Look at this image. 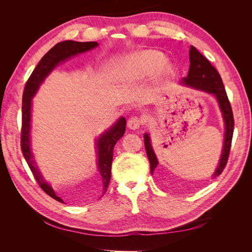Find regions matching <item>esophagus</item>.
Masks as SVG:
<instances>
[{
    "instance_id": "obj_1",
    "label": "esophagus",
    "mask_w": 252,
    "mask_h": 252,
    "mask_svg": "<svg viewBox=\"0 0 252 252\" xmlns=\"http://www.w3.org/2000/svg\"><path fill=\"white\" fill-rule=\"evenodd\" d=\"M141 125H142V120H141V118L135 117V116H134V117H131L130 119L128 120V122H127L128 128L132 129V130H135V129H138Z\"/></svg>"
}]
</instances>
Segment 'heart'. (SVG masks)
<instances>
[{
	"mask_svg": "<svg viewBox=\"0 0 252 252\" xmlns=\"http://www.w3.org/2000/svg\"><path fill=\"white\" fill-rule=\"evenodd\" d=\"M165 63V56L157 50H144L131 56L124 63L126 74L131 78H140L157 71ZM171 67L167 65L164 73L169 74Z\"/></svg>",
	"mask_w": 252,
	"mask_h": 252,
	"instance_id": "obj_1",
	"label": "heart"
}]
</instances>
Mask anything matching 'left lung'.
I'll use <instances>...</instances> for the list:
<instances>
[{
	"instance_id": "left-lung-1",
	"label": "left lung",
	"mask_w": 252,
	"mask_h": 252,
	"mask_svg": "<svg viewBox=\"0 0 252 252\" xmlns=\"http://www.w3.org/2000/svg\"><path fill=\"white\" fill-rule=\"evenodd\" d=\"M189 71L187 77L183 79L182 83L186 86L192 87L197 90L205 91V93L212 94L216 96L219 103L220 109L222 111V116L225 123V138L224 145L222 150V156L220 158V163L215 173L212 174V178L215 179L223 172L225 166L227 164L228 158H229V152L231 147V141L233 135V127L234 120L233 113L231 109V105L226 94L224 84L220 78V73L215 67L211 65L209 61L206 59L201 52H199L195 47L191 46L189 50ZM144 143L145 148H146L147 157L150 163V171L154 172L158 162L156 157V154L151 146L150 136L148 133L144 134Z\"/></svg>"
}]
</instances>
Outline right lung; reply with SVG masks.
I'll return each mask as SVG.
<instances>
[{
  "label": "right lung",
  "mask_w": 252,
  "mask_h": 252,
  "mask_svg": "<svg viewBox=\"0 0 252 252\" xmlns=\"http://www.w3.org/2000/svg\"><path fill=\"white\" fill-rule=\"evenodd\" d=\"M96 42H75V41H64L55 45L46 55H45L39 64L36 65L32 73L26 82V85L23 93L22 101V129H21V149L26 162L32 170L35 181L40 187L52 199L58 202L64 203L57 193L53 191L52 187L44 180L43 175L37 169V166L33 159V156L30 148V123H32V97L36 94L37 89L46 79L47 75L52 71L53 68L60 63L88 51L97 46ZM126 129V120L122 117L118 122L107 131H105L100 138L96 140V151H97V170L101 174L103 188L101 194L103 195L106 191L111 178V163L113 157V148L117 142L123 136Z\"/></svg>",
  "instance_id": "right-lung-1"
}]
</instances>
